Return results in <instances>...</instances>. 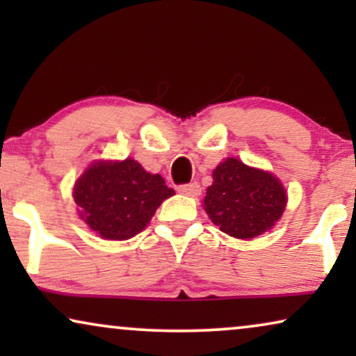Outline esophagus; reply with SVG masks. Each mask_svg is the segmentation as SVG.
Returning a JSON list of instances; mask_svg holds the SVG:
<instances>
[{
  "label": "esophagus",
  "mask_w": 356,
  "mask_h": 356,
  "mask_svg": "<svg viewBox=\"0 0 356 356\" xmlns=\"http://www.w3.org/2000/svg\"><path fill=\"white\" fill-rule=\"evenodd\" d=\"M178 191L184 194V196H191V197H197L199 194H201V186H199V183H188V184H181V186H178Z\"/></svg>",
  "instance_id": "esophagus-1"
}]
</instances>
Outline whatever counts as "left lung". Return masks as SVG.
Wrapping results in <instances>:
<instances>
[{"label": "left lung", "instance_id": "left-lung-1", "mask_svg": "<svg viewBox=\"0 0 356 356\" xmlns=\"http://www.w3.org/2000/svg\"><path fill=\"white\" fill-rule=\"evenodd\" d=\"M212 178L204 209L227 235L251 240L270 230L285 211V188L269 172L228 157L213 170Z\"/></svg>", "mask_w": 356, "mask_h": 356}]
</instances>
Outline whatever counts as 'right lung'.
I'll list each match as a JSON object with an SVG mask.
<instances>
[{"label": "right lung", "mask_w": 356, "mask_h": 356, "mask_svg": "<svg viewBox=\"0 0 356 356\" xmlns=\"http://www.w3.org/2000/svg\"><path fill=\"white\" fill-rule=\"evenodd\" d=\"M175 191L133 159L94 162L72 189L79 217L105 240H128L147 227Z\"/></svg>", "instance_id": "obj_1"}]
</instances>
